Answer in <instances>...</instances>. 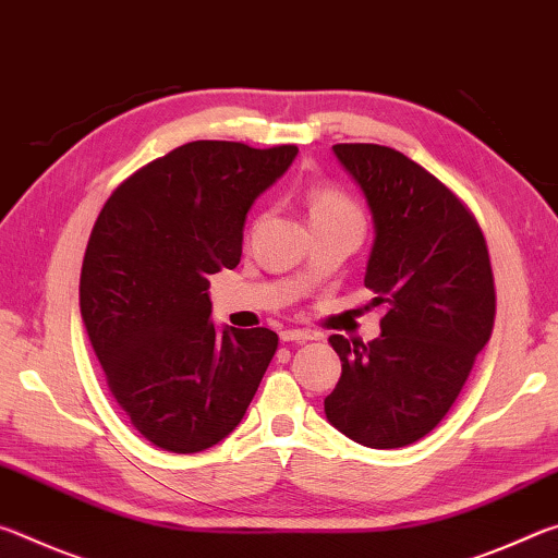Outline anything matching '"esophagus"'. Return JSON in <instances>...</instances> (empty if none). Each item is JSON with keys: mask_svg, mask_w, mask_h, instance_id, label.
Instances as JSON below:
<instances>
[{"mask_svg": "<svg viewBox=\"0 0 558 558\" xmlns=\"http://www.w3.org/2000/svg\"><path fill=\"white\" fill-rule=\"evenodd\" d=\"M280 339L282 342H307V339H315V335L307 329H282Z\"/></svg>", "mask_w": 558, "mask_h": 558, "instance_id": "obj_1", "label": "esophagus"}]
</instances>
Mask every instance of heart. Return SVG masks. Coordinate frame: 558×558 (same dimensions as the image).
Wrapping results in <instances>:
<instances>
[{"instance_id":"b5f03b06","label":"heart","mask_w":558,"mask_h":558,"mask_svg":"<svg viewBox=\"0 0 558 558\" xmlns=\"http://www.w3.org/2000/svg\"><path fill=\"white\" fill-rule=\"evenodd\" d=\"M305 206L310 223L313 226L347 223L356 226V229L364 226V214L354 202V196H349L344 189H339L337 184L319 182L310 186L305 192Z\"/></svg>"}]
</instances>
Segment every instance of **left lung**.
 <instances>
[{"mask_svg":"<svg viewBox=\"0 0 558 558\" xmlns=\"http://www.w3.org/2000/svg\"><path fill=\"white\" fill-rule=\"evenodd\" d=\"M335 155L372 209L364 286L384 307L372 342L329 337L342 376L332 426L366 448H403L446 418L495 327V276L475 214L399 149L342 143Z\"/></svg>","mask_w":558,"mask_h":558,"instance_id":"obj_1","label":"left lung"}]
</instances>
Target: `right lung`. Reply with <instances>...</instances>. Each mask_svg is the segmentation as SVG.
Wrapping results in <instances>:
<instances>
[{
	"mask_svg": "<svg viewBox=\"0 0 558 558\" xmlns=\"http://www.w3.org/2000/svg\"><path fill=\"white\" fill-rule=\"evenodd\" d=\"M295 145L196 140L130 174L102 206L81 268V315L110 393L153 446L199 452L239 426L278 335L219 329L209 276L241 260L245 214Z\"/></svg>",
	"mask_w": 558,
	"mask_h": 558,
	"instance_id": "1",
	"label": "right lung"
}]
</instances>
